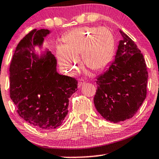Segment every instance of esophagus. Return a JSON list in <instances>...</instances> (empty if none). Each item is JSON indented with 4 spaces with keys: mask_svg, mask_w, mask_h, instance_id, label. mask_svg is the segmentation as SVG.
I'll use <instances>...</instances> for the list:
<instances>
[{
    "mask_svg": "<svg viewBox=\"0 0 159 159\" xmlns=\"http://www.w3.org/2000/svg\"><path fill=\"white\" fill-rule=\"evenodd\" d=\"M85 82V80H84L83 79H80L79 80V82H78V85H79V87H81L82 84H84Z\"/></svg>",
    "mask_w": 159,
    "mask_h": 159,
    "instance_id": "1",
    "label": "esophagus"
}]
</instances>
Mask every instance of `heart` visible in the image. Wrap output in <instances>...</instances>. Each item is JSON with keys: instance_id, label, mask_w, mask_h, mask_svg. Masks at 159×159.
<instances>
[{"instance_id": "obj_1", "label": "heart", "mask_w": 159, "mask_h": 159, "mask_svg": "<svg viewBox=\"0 0 159 159\" xmlns=\"http://www.w3.org/2000/svg\"><path fill=\"white\" fill-rule=\"evenodd\" d=\"M64 47L58 50V58L63 68L74 72L77 69V56L81 54L84 64L94 71L101 70L110 61L114 47L111 31L107 27H84L65 34Z\"/></svg>"}]
</instances>
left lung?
I'll return each mask as SVG.
<instances>
[{"label": "left lung", "mask_w": 159, "mask_h": 159, "mask_svg": "<svg viewBox=\"0 0 159 159\" xmlns=\"http://www.w3.org/2000/svg\"><path fill=\"white\" fill-rule=\"evenodd\" d=\"M115 59L97 77L94 104L106 120L117 123L132 118L146 98L148 74L145 58L133 40L120 30Z\"/></svg>", "instance_id": "8db88e82"}]
</instances>
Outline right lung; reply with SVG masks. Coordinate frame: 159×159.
Returning <instances> with one entry per match:
<instances>
[{
  "mask_svg": "<svg viewBox=\"0 0 159 159\" xmlns=\"http://www.w3.org/2000/svg\"><path fill=\"white\" fill-rule=\"evenodd\" d=\"M48 30H32L21 39L10 64V97L24 120L41 129L61 125L68 114L69 98L77 90V80L56 71L51 52L39 58L34 47L40 46Z\"/></svg>",
  "mask_w": 159,
  "mask_h": 159,
  "instance_id": "1",
  "label": "right lung"
}]
</instances>
